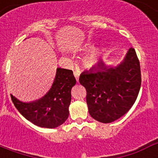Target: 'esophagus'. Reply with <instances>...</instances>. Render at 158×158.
Returning <instances> with one entry per match:
<instances>
[{"label": "esophagus", "mask_w": 158, "mask_h": 158, "mask_svg": "<svg viewBox=\"0 0 158 158\" xmlns=\"http://www.w3.org/2000/svg\"><path fill=\"white\" fill-rule=\"evenodd\" d=\"M73 74H74L75 78H76L77 82L79 81V73H78L77 72H74V73H73Z\"/></svg>", "instance_id": "1"}]
</instances>
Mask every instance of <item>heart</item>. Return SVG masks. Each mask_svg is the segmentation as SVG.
Returning <instances> with one entry per match:
<instances>
[{"mask_svg":"<svg viewBox=\"0 0 158 158\" xmlns=\"http://www.w3.org/2000/svg\"><path fill=\"white\" fill-rule=\"evenodd\" d=\"M101 60V52L97 49H93L86 53L83 58V62L87 67L96 65Z\"/></svg>","mask_w":158,"mask_h":158,"instance_id":"1","label":"heart"}]
</instances>
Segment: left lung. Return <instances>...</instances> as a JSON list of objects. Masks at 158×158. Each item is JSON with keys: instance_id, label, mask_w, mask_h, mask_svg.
Returning <instances> with one entry per match:
<instances>
[{"instance_id": "1", "label": "left lung", "mask_w": 158, "mask_h": 158, "mask_svg": "<svg viewBox=\"0 0 158 158\" xmlns=\"http://www.w3.org/2000/svg\"><path fill=\"white\" fill-rule=\"evenodd\" d=\"M79 82L86 89L90 115L100 123L114 122L131 109L140 90V63L135 49H130L116 68L101 63L82 73Z\"/></svg>"}]
</instances>
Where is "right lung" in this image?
Wrapping results in <instances>:
<instances>
[{"mask_svg": "<svg viewBox=\"0 0 158 158\" xmlns=\"http://www.w3.org/2000/svg\"><path fill=\"white\" fill-rule=\"evenodd\" d=\"M76 84L73 71L58 68L51 90L40 100L23 103L11 95L12 103L27 120L41 127L55 128L69 116L71 89Z\"/></svg>", "mask_w": 158, "mask_h": 158, "instance_id": "1", "label": "right lung"}]
</instances>
